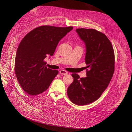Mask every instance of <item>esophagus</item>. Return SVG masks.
I'll return each instance as SVG.
<instances>
[{
	"label": "esophagus",
	"instance_id": "1",
	"mask_svg": "<svg viewBox=\"0 0 132 132\" xmlns=\"http://www.w3.org/2000/svg\"><path fill=\"white\" fill-rule=\"evenodd\" d=\"M60 73L61 74V75H67L68 73V72L65 70H61L60 71Z\"/></svg>",
	"mask_w": 132,
	"mask_h": 132
}]
</instances>
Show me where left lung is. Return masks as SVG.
I'll return each instance as SVG.
<instances>
[{"mask_svg":"<svg viewBox=\"0 0 132 132\" xmlns=\"http://www.w3.org/2000/svg\"><path fill=\"white\" fill-rule=\"evenodd\" d=\"M85 45L86 77L72 73L73 82L68 87L69 98L75 104L85 105L97 100L108 86L114 71V53L104 34L94 29L76 30Z\"/></svg>","mask_w":132,"mask_h":132,"instance_id":"8db88e82","label":"left lung"}]
</instances>
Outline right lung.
I'll list each match as a JSON object with an SVG mask.
<instances>
[{"mask_svg": "<svg viewBox=\"0 0 132 132\" xmlns=\"http://www.w3.org/2000/svg\"><path fill=\"white\" fill-rule=\"evenodd\" d=\"M73 27L42 26L30 31L20 42L15 59V72L22 89L35 96L46 91L59 71L46 66L60 41Z\"/></svg>", "mask_w": 132, "mask_h": 132, "instance_id": "right-lung-1", "label": "right lung"}]
</instances>
